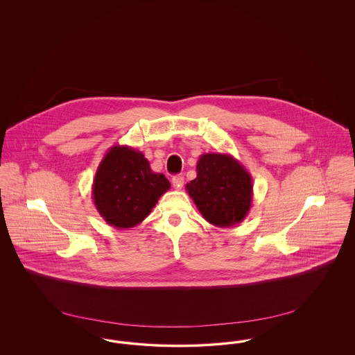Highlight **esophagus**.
I'll list each match as a JSON object with an SVG mask.
<instances>
[{"label":"esophagus","mask_w":355,"mask_h":355,"mask_svg":"<svg viewBox=\"0 0 355 355\" xmlns=\"http://www.w3.org/2000/svg\"><path fill=\"white\" fill-rule=\"evenodd\" d=\"M184 177L182 175H174L173 177V180H171V184L174 186V189H177V190H181L182 189V186H184Z\"/></svg>","instance_id":"34e87169"}]
</instances>
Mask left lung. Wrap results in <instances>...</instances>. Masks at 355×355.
Wrapping results in <instances>:
<instances>
[{
  "mask_svg": "<svg viewBox=\"0 0 355 355\" xmlns=\"http://www.w3.org/2000/svg\"><path fill=\"white\" fill-rule=\"evenodd\" d=\"M186 190L203 218L217 227L241 223L253 202V178L232 154H202L197 177L186 184Z\"/></svg>",
  "mask_w": 355,
  "mask_h": 355,
  "instance_id": "left-lung-1",
  "label": "left lung"
}]
</instances>
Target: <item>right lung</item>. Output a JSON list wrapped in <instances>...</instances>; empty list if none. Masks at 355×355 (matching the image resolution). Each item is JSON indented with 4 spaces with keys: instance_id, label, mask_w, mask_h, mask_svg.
<instances>
[{
    "instance_id": "obj_1",
    "label": "right lung",
    "mask_w": 355,
    "mask_h": 355,
    "mask_svg": "<svg viewBox=\"0 0 355 355\" xmlns=\"http://www.w3.org/2000/svg\"><path fill=\"white\" fill-rule=\"evenodd\" d=\"M169 189L168 178L154 173L142 153L114 145L96 171L92 198L106 223L116 229H129L145 220Z\"/></svg>"
}]
</instances>
